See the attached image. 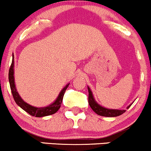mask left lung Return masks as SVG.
Here are the masks:
<instances>
[{
	"label": "left lung",
	"instance_id": "1",
	"mask_svg": "<svg viewBox=\"0 0 151 151\" xmlns=\"http://www.w3.org/2000/svg\"><path fill=\"white\" fill-rule=\"evenodd\" d=\"M88 91H89V104L91 107V109L95 112L96 114L99 116H102L106 117H116L118 116H120L123 114L126 111V110H119V109H109L104 108V107L100 106L99 104L95 101L94 98L91 92V90L88 86ZM131 104H130L127 109H129L131 106Z\"/></svg>",
	"mask_w": 151,
	"mask_h": 151
}]
</instances>
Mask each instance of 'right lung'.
Returning <instances> with one entry per match:
<instances>
[{
  "label": "right lung",
  "mask_w": 151,
  "mask_h": 151,
  "mask_svg": "<svg viewBox=\"0 0 151 151\" xmlns=\"http://www.w3.org/2000/svg\"><path fill=\"white\" fill-rule=\"evenodd\" d=\"M8 79H9L10 86V89H11L12 94H13V99H14L15 103H16L20 108L23 109L25 111L27 112V113L30 114V115L32 116L35 117H43L46 116L52 115V114L56 113L59 109H60V106H61L64 94H65L66 89H67V87L69 86V84H67V85L62 89V91H60V93H59V96H58V98L56 99V100H55L52 104L45 107H40V108H38V107L32 106L26 103L25 101H24L22 99V98L20 97V95H19L18 91H17L14 81V57H13V55L12 64L11 65H10L9 73H8Z\"/></svg>",
  "instance_id": "1"
}]
</instances>
